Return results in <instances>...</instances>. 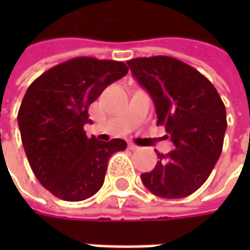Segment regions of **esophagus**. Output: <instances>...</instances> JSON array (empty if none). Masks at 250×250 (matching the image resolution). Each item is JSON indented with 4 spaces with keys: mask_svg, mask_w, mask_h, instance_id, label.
Listing matches in <instances>:
<instances>
[{
    "mask_svg": "<svg viewBox=\"0 0 250 250\" xmlns=\"http://www.w3.org/2000/svg\"><path fill=\"white\" fill-rule=\"evenodd\" d=\"M128 147H129L130 150H138V149H139V146H138V145H135V143H128Z\"/></svg>",
    "mask_w": 250,
    "mask_h": 250,
    "instance_id": "34e87169",
    "label": "esophagus"
}]
</instances>
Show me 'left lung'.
I'll list each match as a JSON object with an SVG mask.
<instances>
[{
  "label": "left lung",
  "mask_w": 250,
  "mask_h": 250,
  "mask_svg": "<svg viewBox=\"0 0 250 250\" xmlns=\"http://www.w3.org/2000/svg\"><path fill=\"white\" fill-rule=\"evenodd\" d=\"M136 81L149 91L175 149L157 153L154 169L142 182L156 196L187 197L211 174L223 151L227 129L226 105L216 87L190 65L167 55L128 61Z\"/></svg>",
  "instance_id": "left-lung-1"
}]
</instances>
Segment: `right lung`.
I'll use <instances>...</instances> for the list:
<instances>
[{
	"label": "right lung",
	"instance_id": "add662e5",
	"mask_svg": "<svg viewBox=\"0 0 250 250\" xmlns=\"http://www.w3.org/2000/svg\"><path fill=\"white\" fill-rule=\"evenodd\" d=\"M128 73L121 61L76 57L40 75L26 90L18 125L34 175L54 196L79 202L104 184L110 157L126 142L87 138L89 107L112 82Z\"/></svg>",
	"mask_w": 250,
	"mask_h": 250
}]
</instances>
